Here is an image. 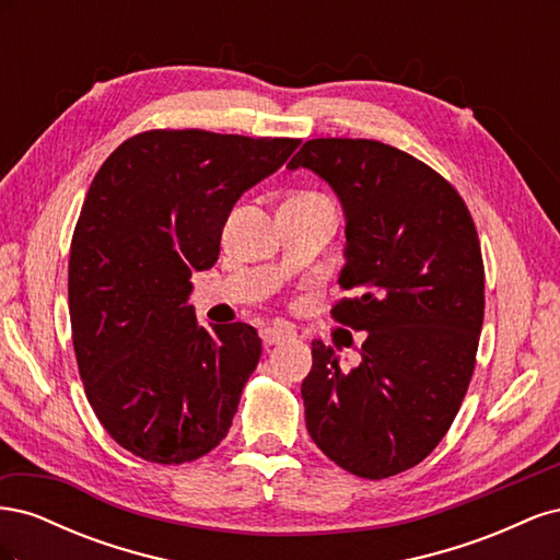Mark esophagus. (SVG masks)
Instances as JSON below:
<instances>
[{
	"label": "esophagus",
	"mask_w": 560,
	"mask_h": 560,
	"mask_svg": "<svg viewBox=\"0 0 560 560\" xmlns=\"http://www.w3.org/2000/svg\"><path fill=\"white\" fill-rule=\"evenodd\" d=\"M259 336H261L264 346L270 348V346L282 343V341H290V338H294L296 334H294L292 329H287V327H264V329L259 331Z\"/></svg>",
	"instance_id": "34e87169"
}]
</instances>
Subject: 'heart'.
<instances>
[{"instance_id": "obj_1", "label": "heart", "mask_w": 560, "mask_h": 560, "mask_svg": "<svg viewBox=\"0 0 560 560\" xmlns=\"http://www.w3.org/2000/svg\"><path fill=\"white\" fill-rule=\"evenodd\" d=\"M299 198H315V196H311V194H306V196H299Z\"/></svg>"}]
</instances>
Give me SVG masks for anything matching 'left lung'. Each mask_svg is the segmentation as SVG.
I'll use <instances>...</instances> for the list:
<instances>
[{
    "instance_id": "left-lung-1",
    "label": "left lung",
    "mask_w": 560,
    "mask_h": 560,
    "mask_svg": "<svg viewBox=\"0 0 560 560\" xmlns=\"http://www.w3.org/2000/svg\"><path fill=\"white\" fill-rule=\"evenodd\" d=\"M287 167H306L341 200L338 284L350 296L331 315L366 331L350 371L313 341L306 428L346 471L395 477L436 448L467 393L483 325L477 229L442 175L376 140H311Z\"/></svg>"
}]
</instances>
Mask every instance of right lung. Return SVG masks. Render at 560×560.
Listing matches in <instances>:
<instances>
[{"instance_id": "add662e5", "label": "right lung", "mask_w": 560, "mask_h": 560, "mask_svg": "<svg viewBox=\"0 0 560 560\" xmlns=\"http://www.w3.org/2000/svg\"><path fill=\"white\" fill-rule=\"evenodd\" d=\"M299 144L149 130L91 184L70 249L72 341L97 420L142 460H198L231 428L261 338L245 322L198 325L191 276L214 266L238 198Z\"/></svg>"}]
</instances>
